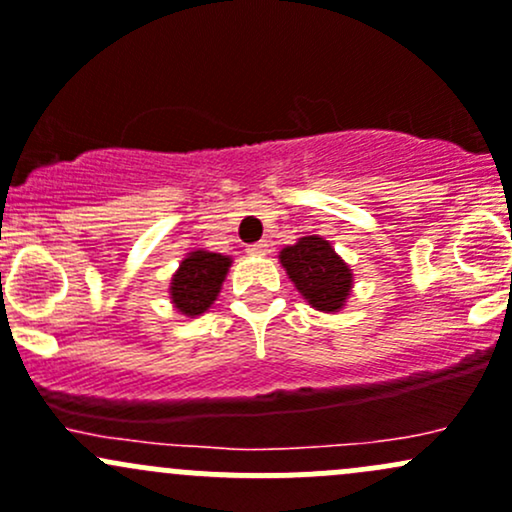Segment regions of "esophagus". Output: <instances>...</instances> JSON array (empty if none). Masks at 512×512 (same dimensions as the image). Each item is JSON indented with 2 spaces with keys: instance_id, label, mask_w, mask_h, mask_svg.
Returning a JSON list of instances; mask_svg holds the SVG:
<instances>
[{
  "instance_id": "obj_1",
  "label": "esophagus",
  "mask_w": 512,
  "mask_h": 512,
  "mask_svg": "<svg viewBox=\"0 0 512 512\" xmlns=\"http://www.w3.org/2000/svg\"><path fill=\"white\" fill-rule=\"evenodd\" d=\"M268 241H256V244H251L249 249H246V254L249 256H266L268 254Z\"/></svg>"
}]
</instances>
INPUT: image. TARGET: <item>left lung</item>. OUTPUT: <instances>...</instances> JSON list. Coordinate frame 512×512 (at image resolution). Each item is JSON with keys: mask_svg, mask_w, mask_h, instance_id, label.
<instances>
[{"mask_svg": "<svg viewBox=\"0 0 512 512\" xmlns=\"http://www.w3.org/2000/svg\"><path fill=\"white\" fill-rule=\"evenodd\" d=\"M278 258L307 305L327 315L342 312L354 288V273L327 239L320 234L300 236L280 249Z\"/></svg>", "mask_w": 512, "mask_h": 512, "instance_id": "8db88e82", "label": "left lung"}]
</instances>
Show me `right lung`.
<instances>
[{"label":"right lung","instance_id":"1","mask_svg":"<svg viewBox=\"0 0 512 512\" xmlns=\"http://www.w3.org/2000/svg\"><path fill=\"white\" fill-rule=\"evenodd\" d=\"M232 268V256L195 249L180 261L178 271L170 278V302L185 317H200L214 305L222 293V283Z\"/></svg>","mask_w":512,"mask_h":512}]
</instances>
